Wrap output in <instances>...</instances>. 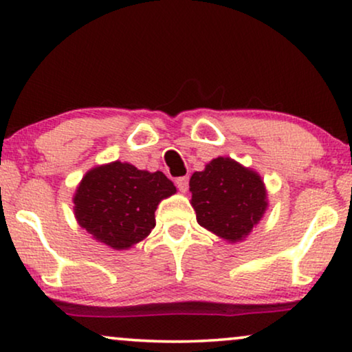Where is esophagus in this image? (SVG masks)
I'll return each mask as SVG.
<instances>
[{"mask_svg": "<svg viewBox=\"0 0 352 352\" xmlns=\"http://www.w3.org/2000/svg\"><path fill=\"white\" fill-rule=\"evenodd\" d=\"M175 182H176L177 189H179L181 192H186L187 186H189V177H187V176H179V177H176Z\"/></svg>", "mask_w": 352, "mask_h": 352, "instance_id": "obj_1", "label": "esophagus"}]
</instances>
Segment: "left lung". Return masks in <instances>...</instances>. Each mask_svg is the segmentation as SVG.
<instances>
[{"instance_id": "left-lung-1", "label": "left lung", "mask_w": 352, "mask_h": 352, "mask_svg": "<svg viewBox=\"0 0 352 352\" xmlns=\"http://www.w3.org/2000/svg\"><path fill=\"white\" fill-rule=\"evenodd\" d=\"M192 207L200 226L223 239L241 241L267 208V194L257 173L231 158L218 157L189 181Z\"/></svg>"}]
</instances>
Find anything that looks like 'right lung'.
I'll list each match as a JSON object with an SVG mask.
<instances>
[{"label":"right lung","instance_id":"right-lung-1","mask_svg":"<svg viewBox=\"0 0 352 352\" xmlns=\"http://www.w3.org/2000/svg\"><path fill=\"white\" fill-rule=\"evenodd\" d=\"M175 192V184L162 171L109 163L90 170L77 187L76 218L100 243L127 249L150 234L160 200Z\"/></svg>","mask_w":352,"mask_h":352}]
</instances>
